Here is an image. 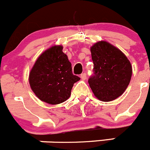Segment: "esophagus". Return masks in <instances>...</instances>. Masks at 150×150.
Listing matches in <instances>:
<instances>
[{"label":"esophagus","instance_id":"obj_1","mask_svg":"<svg viewBox=\"0 0 150 150\" xmlns=\"http://www.w3.org/2000/svg\"><path fill=\"white\" fill-rule=\"evenodd\" d=\"M80 76H81V79H83V80H85V79L87 78L86 73H83V74H81Z\"/></svg>","mask_w":150,"mask_h":150}]
</instances>
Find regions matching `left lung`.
<instances>
[{
    "instance_id": "8db88e82",
    "label": "left lung",
    "mask_w": 150,
    "mask_h": 150,
    "mask_svg": "<svg viewBox=\"0 0 150 150\" xmlns=\"http://www.w3.org/2000/svg\"><path fill=\"white\" fill-rule=\"evenodd\" d=\"M93 74L88 83L95 96L110 102L120 96L127 88L132 76V66L123 53L105 41L91 48Z\"/></svg>"
}]
</instances>
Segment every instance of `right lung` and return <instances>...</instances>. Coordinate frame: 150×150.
<instances>
[{
    "instance_id": "1",
    "label": "right lung",
    "mask_w": 150,
    "mask_h": 150,
    "mask_svg": "<svg viewBox=\"0 0 150 150\" xmlns=\"http://www.w3.org/2000/svg\"><path fill=\"white\" fill-rule=\"evenodd\" d=\"M79 79L73 74L71 63L61 45L53 46L42 53L29 74L31 90L41 101L51 105L66 101L74 84Z\"/></svg>"
}]
</instances>
